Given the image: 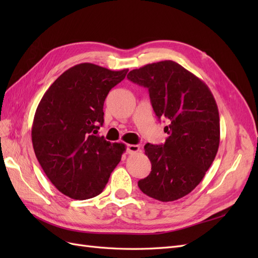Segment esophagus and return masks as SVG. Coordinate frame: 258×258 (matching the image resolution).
<instances>
[{"label": "esophagus", "instance_id": "esophagus-1", "mask_svg": "<svg viewBox=\"0 0 258 258\" xmlns=\"http://www.w3.org/2000/svg\"><path fill=\"white\" fill-rule=\"evenodd\" d=\"M127 148V153L128 154H135L138 153L140 151V146L139 145H135V144H128L126 146Z\"/></svg>", "mask_w": 258, "mask_h": 258}]
</instances>
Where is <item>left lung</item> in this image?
Returning a JSON list of instances; mask_svg holds the SVG:
<instances>
[{"label":"left lung","mask_w":258,"mask_h":258,"mask_svg":"<svg viewBox=\"0 0 258 258\" xmlns=\"http://www.w3.org/2000/svg\"><path fill=\"white\" fill-rule=\"evenodd\" d=\"M127 77L148 89L156 116L169 123L165 144H145L152 171L138 186L162 202L183 198L202 181L218 151L216 101L205 82L171 60L132 70Z\"/></svg>","instance_id":"1"}]
</instances>
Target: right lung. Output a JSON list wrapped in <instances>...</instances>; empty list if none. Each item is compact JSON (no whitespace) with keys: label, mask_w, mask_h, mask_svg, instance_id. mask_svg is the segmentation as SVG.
<instances>
[{"label":"right lung","mask_w":258,"mask_h":258,"mask_svg":"<svg viewBox=\"0 0 258 258\" xmlns=\"http://www.w3.org/2000/svg\"><path fill=\"white\" fill-rule=\"evenodd\" d=\"M128 69L112 71L93 63L76 64L44 93L32 124V144L45 174L66 196L85 200L102 192L126 145L98 137L110 90Z\"/></svg>","instance_id":"right-lung-1"}]
</instances>
